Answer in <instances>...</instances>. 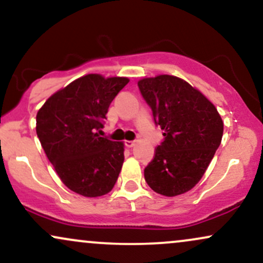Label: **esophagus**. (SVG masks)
<instances>
[{
    "mask_svg": "<svg viewBox=\"0 0 263 263\" xmlns=\"http://www.w3.org/2000/svg\"><path fill=\"white\" fill-rule=\"evenodd\" d=\"M135 143H136V141H125L126 147H128V148H131V147H134Z\"/></svg>",
    "mask_w": 263,
    "mask_h": 263,
    "instance_id": "1",
    "label": "esophagus"
}]
</instances>
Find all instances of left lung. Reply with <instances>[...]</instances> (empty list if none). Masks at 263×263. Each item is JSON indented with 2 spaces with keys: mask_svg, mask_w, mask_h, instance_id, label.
<instances>
[{
  "mask_svg": "<svg viewBox=\"0 0 263 263\" xmlns=\"http://www.w3.org/2000/svg\"><path fill=\"white\" fill-rule=\"evenodd\" d=\"M138 89L155 123L164 131L155 158L144 168V179L158 194H183L210 164L221 143L224 122L203 93L177 77L142 79Z\"/></svg>",
  "mask_w": 263,
  "mask_h": 263,
  "instance_id": "left-lung-1",
  "label": "left lung"
}]
</instances>
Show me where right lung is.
<instances>
[{
  "label": "right lung",
  "mask_w": 263,
  "mask_h": 263,
  "mask_svg": "<svg viewBox=\"0 0 263 263\" xmlns=\"http://www.w3.org/2000/svg\"><path fill=\"white\" fill-rule=\"evenodd\" d=\"M127 78L89 74L50 96L37 114V136L62 182L84 197L107 194L122 168L123 143L101 137L108 106Z\"/></svg>",
  "instance_id": "obj_1"
}]
</instances>
